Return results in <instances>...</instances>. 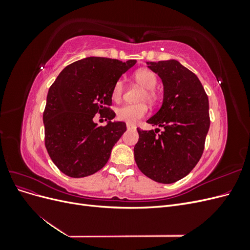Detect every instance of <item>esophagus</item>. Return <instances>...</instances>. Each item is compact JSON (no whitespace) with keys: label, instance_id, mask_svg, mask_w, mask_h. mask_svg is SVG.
<instances>
[{"label":"esophagus","instance_id":"esophagus-1","mask_svg":"<svg viewBox=\"0 0 250 250\" xmlns=\"http://www.w3.org/2000/svg\"><path fill=\"white\" fill-rule=\"evenodd\" d=\"M135 128H137V127H135L134 125L127 124V129H128V130H129V129H135Z\"/></svg>","mask_w":250,"mask_h":250}]
</instances>
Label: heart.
Listing matches in <instances>:
<instances>
[{"instance_id": "1", "label": "heart", "mask_w": 250, "mask_h": 250, "mask_svg": "<svg viewBox=\"0 0 250 250\" xmlns=\"http://www.w3.org/2000/svg\"><path fill=\"white\" fill-rule=\"evenodd\" d=\"M133 79L139 85L145 88L142 99L154 102L157 99V92L155 86L157 84V76L152 71L142 69L133 74ZM124 92V82L122 79L116 81L111 89V98L113 101H120ZM148 112V106L145 103L141 104H125L117 109V118L127 124H137L139 121L145 117Z\"/></svg>"}]
</instances>
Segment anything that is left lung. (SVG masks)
<instances>
[{"instance_id":"8db88e82","label":"left lung","mask_w":250,"mask_h":250,"mask_svg":"<svg viewBox=\"0 0 250 250\" xmlns=\"http://www.w3.org/2000/svg\"><path fill=\"white\" fill-rule=\"evenodd\" d=\"M163 81V104L147 123L163 127L161 134L138 128L134 160L156 183L172 184L190 173L203 153L209 128L208 98L196 75L177 60L147 62Z\"/></svg>"}]
</instances>
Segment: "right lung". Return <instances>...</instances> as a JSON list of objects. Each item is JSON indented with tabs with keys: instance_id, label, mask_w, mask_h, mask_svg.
<instances>
[{
	"instance_id": "obj_1",
	"label": "right lung",
	"mask_w": 250,
	"mask_h": 250,
	"mask_svg": "<svg viewBox=\"0 0 250 250\" xmlns=\"http://www.w3.org/2000/svg\"><path fill=\"white\" fill-rule=\"evenodd\" d=\"M105 57H86L75 62L58 75L51 85L43 111L44 145L56 167L65 175L80 178L102 169L111 149L126 131L111 105L116 81L133 66ZM96 113H107L108 124L98 126Z\"/></svg>"
}]
</instances>
